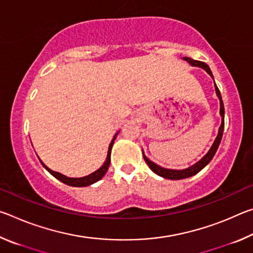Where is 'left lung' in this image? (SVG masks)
Here are the masks:
<instances>
[{"mask_svg": "<svg viewBox=\"0 0 253 253\" xmlns=\"http://www.w3.org/2000/svg\"><path fill=\"white\" fill-rule=\"evenodd\" d=\"M183 60H185L192 67H199V68H202L203 70H205L208 72V74L212 77L213 78V75H212V71L210 69V67L207 65V63L204 62H201V61H196V60H193L191 58H187V57H184L182 58ZM214 88H215V93L217 98H219L220 100V115H221V125L219 127V131H217V136L215 140H214V143L212 144L211 148L209 149V152L205 154V155L201 158L199 162H196L195 164L191 165L190 168L187 169H164L162 168V166L155 164V163L152 162L149 158L146 157L145 155L144 152H143V156H144V160L145 162L147 163L148 168L151 169L154 173L160 175V176L164 177V178H168V179H183V178H187V177H191L193 176V175L198 174L200 170H202L205 166H207L210 162L212 161V158L215 155V153L217 151V148L220 146V143H221V139H222V135H223V129H224V106H223V101H222V97H221V92L219 90V88H217V85L215 84V81H214Z\"/></svg>", "mask_w": 253, "mask_h": 253, "instance_id": "1", "label": "left lung"}]
</instances>
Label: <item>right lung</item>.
<instances>
[{
    "mask_svg": "<svg viewBox=\"0 0 253 253\" xmlns=\"http://www.w3.org/2000/svg\"><path fill=\"white\" fill-rule=\"evenodd\" d=\"M118 132H119V130L116 132V134H115L113 140H111V143L109 144L108 153H107V158H106V161H105V163H104V165H102L99 169H97L96 172L89 174V175H87V176H84V177H68V176H66V175H63V174L59 173V172H54V170L50 169L48 168V166H46V165L44 164V163L40 160V158H39V160H40V162H41V164L43 165V168H44L46 170H48V172H49L51 175H53V176H54L55 178L59 179V181H61L62 183L67 184V185L75 186V187H84V186L91 185V184L98 182V181H99V179H101L102 177H104V175L107 173V170H108L109 164H110L111 148H113L114 142H115V139H116ZM38 157H39V156H38Z\"/></svg>",
    "mask_w": 253,
    "mask_h": 253,
    "instance_id": "obj_1",
    "label": "right lung"
}]
</instances>
